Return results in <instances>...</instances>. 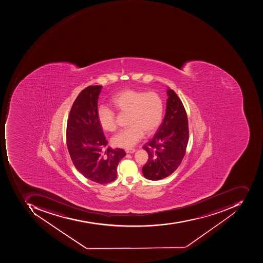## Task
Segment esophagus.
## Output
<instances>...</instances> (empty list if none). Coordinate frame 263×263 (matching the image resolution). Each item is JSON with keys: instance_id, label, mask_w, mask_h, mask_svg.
Returning a JSON list of instances; mask_svg holds the SVG:
<instances>
[{"instance_id": "1", "label": "esophagus", "mask_w": 263, "mask_h": 263, "mask_svg": "<svg viewBox=\"0 0 263 263\" xmlns=\"http://www.w3.org/2000/svg\"><path fill=\"white\" fill-rule=\"evenodd\" d=\"M125 151L126 153H134L136 150L134 149V148H127V149H125Z\"/></svg>"}]
</instances>
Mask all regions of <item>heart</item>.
<instances>
[{
	"label": "heart",
	"mask_w": 263,
	"mask_h": 263,
	"mask_svg": "<svg viewBox=\"0 0 263 263\" xmlns=\"http://www.w3.org/2000/svg\"><path fill=\"white\" fill-rule=\"evenodd\" d=\"M110 103L119 113H127V128L114 136L112 143L120 148H131L142 138L158 129L163 116V100L155 91L126 89L116 93ZM97 119L103 130L114 132L117 127L115 114L109 107L101 106Z\"/></svg>",
	"instance_id": "1"
}]
</instances>
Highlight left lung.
<instances>
[{
  "mask_svg": "<svg viewBox=\"0 0 263 263\" xmlns=\"http://www.w3.org/2000/svg\"><path fill=\"white\" fill-rule=\"evenodd\" d=\"M166 114L153 138L144 144L148 155L143 166L144 177L160 180L172 175L180 165L189 140L186 112L180 99L173 90H166Z\"/></svg>",
  "mask_w": 263,
  "mask_h": 263,
  "instance_id": "8db88e82",
  "label": "left lung"
}]
</instances>
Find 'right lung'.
Segmentation results:
<instances>
[{
    "mask_svg": "<svg viewBox=\"0 0 263 263\" xmlns=\"http://www.w3.org/2000/svg\"><path fill=\"white\" fill-rule=\"evenodd\" d=\"M101 85L88 86L81 91L69 112L66 143L71 160L86 179L99 184L113 182L119 161L125 156L122 148H103L107 141L97 119Z\"/></svg>",
    "mask_w": 263,
    "mask_h": 263,
    "instance_id": "right-lung-1",
    "label": "right lung"
}]
</instances>
